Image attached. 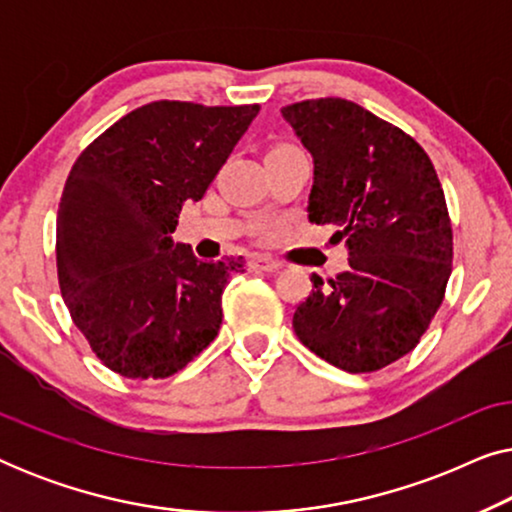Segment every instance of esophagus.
Listing matches in <instances>:
<instances>
[{
	"mask_svg": "<svg viewBox=\"0 0 512 512\" xmlns=\"http://www.w3.org/2000/svg\"><path fill=\"white\" fill-rule=\"evenodd\" d=\"M279 261H275V258H268V256H254L251 258V270L256 272H275L279 270Z\"/></svg>",
	"mask_w": 512,
	"mask_h": 512,
	"instance_id": "esophagus-1",
	"label": "esophagus"
}]
</instances>
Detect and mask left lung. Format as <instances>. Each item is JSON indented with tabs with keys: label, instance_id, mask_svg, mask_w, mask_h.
Instances as JSON below:
<instances>
[{
	"label": "left lung",
	"instance_id": "left-lung-1",
	"mask_svg": "<svg viewBox=\"0 0 512 512\" xmlns=\"http://www.w3.org/2000/svg\"><path fill=\"white\" fill-rule=\"evenodd\" d=\"M314 158L307 216L333 223L349 268L312 275L293 312L307 349L347 373H373L417 347L443 305L452 223L431 158L356 102L321 97L282 109Z\"/></svg>",
	"mask_w": 512,
	"mask_h": 512
}]
</instances>
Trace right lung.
Returning <instances> with one entry per match:
<instances>
[{
	"mask_svg": "<svg viewBox=\"0 0 512 512\" xmlns=\"http://www.w3.org/2000/svg\"><path fill=\"white\" fill-rule=\"evenodd\" d=\"M258 109L151 102L76 158L58 209V282L76 328L114 373L163 380L219 333L223 289L247 261H198L170 235Z\"/></svg>",
	"mask_w": 512,
	"mask_h": 512,
	"instance_id": "1",
	"label": "right lung"
}]
</instances>
